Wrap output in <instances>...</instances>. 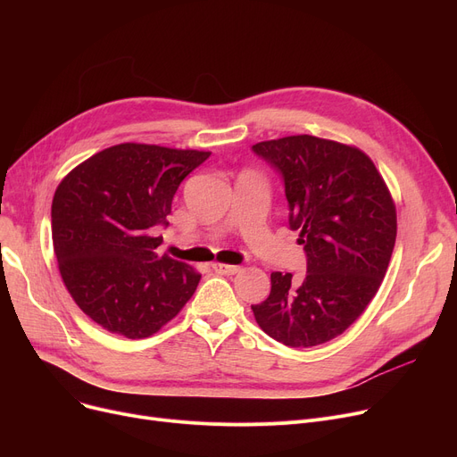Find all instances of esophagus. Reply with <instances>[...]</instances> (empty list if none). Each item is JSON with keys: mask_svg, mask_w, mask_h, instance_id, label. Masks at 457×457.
I'll use <instances>...</instances> for the list:
<instances>
[{"mask_svg": "<svg viewBox=\"0 0 457 457\" xmlns=\"http://www.w3.org/2000/svg\"><path fill=\"white\" fill-rule=\"evenodd\" d=\"M212 270L216 274H224V276H233L241 272V267L237 265H228V262H212Z\"/></svg>", "mask_w": 457, "mask_h": 457, "instance_id": "esophagus-1", "label": "esophagus"}]
</instances>
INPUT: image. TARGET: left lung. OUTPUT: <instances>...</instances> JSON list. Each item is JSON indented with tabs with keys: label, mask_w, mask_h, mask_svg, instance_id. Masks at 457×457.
<instances>
[{
	"label": "left lung",
	"mask_w": 457,
	"mask_h": 457,
	"mask_svg": "<svg viewBox=\"0 0 457 457\" xmlns=\"http://www.w3.org/2000/svg\"><path fill=\"white\" fill-rule=\"evenodd\" d=\"M285 181L307 274L272 272L259 328L291 348L324 345L348 329L376 296L396 241V207L372 159L355 146L293 135L253 144Z\"/></svg>",
	"instance_id": "left-lung-1"
}]
</instances>
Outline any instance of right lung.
I'll return each mask as SVG.
<instances>
[{
    "instance_id": "right-lung-1",
    "label": "right lung",
    "mask_w": 457,
    "mask_h": 457,
    "mask_svg": "<svg viewBox=\"0 0 457 457\" xmlns=\"http://www.w3.org/2000/svg\"><path fill=\"white\" fill-rule=\"evenodd\" d=\"M211 152L124 142L94 154L59 183L52 238L70 296L104 329L144 339L170 322L202 274L159 255L179 183Z\"/></svg>"
}]
</instances>
